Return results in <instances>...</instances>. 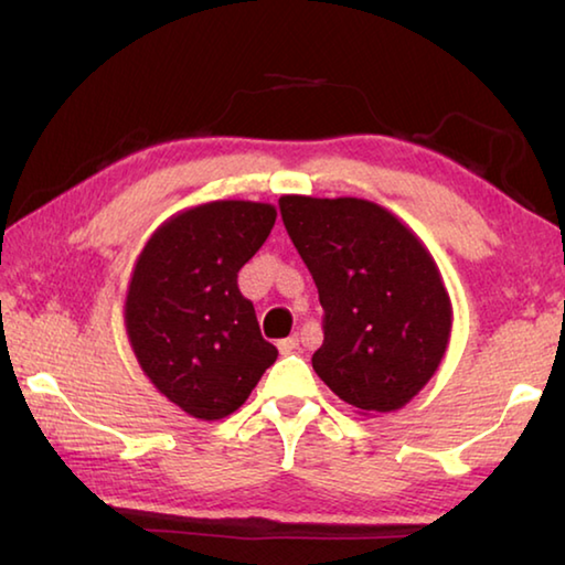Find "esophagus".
Listing matches in <instances>:
<instances>
[{
	"mask_svg": "<svg viewBox=\"0 0 565 565\" xmlns=\"http://www.w3.org/2000/svg\"><path fill=\"white\" fill-rule=\"evenodd\" d=\"M296 349H299V337H289V339L279 341V351L284 353V356H286V353H294Z\"/></svg>",
	"mask_w": 565,
	"mask_h": 565,
	"instance_id": "34e87169",
	"label": "esophagus"
}]
</instances>
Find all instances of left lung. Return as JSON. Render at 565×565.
<instances>
[{
	"label": "left lung",
	"instance_id": "obj_1",
	"mask_svg": "<svg viewBox=\"0 0 565 565\" xmlns=\"http://www.w3.org/2000/svg\"><path fill=\"white\" fill-rule=\"evenodd\" d=\"M279 206L323 306L313 371L356 414L404 408L451 341L454 306L431 252L369 199L284 194Z\"/></svg>",
	"mask_w": 565,
	"mask_h": 565
}]
</instances>
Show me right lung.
I'll list each match as a JSON object with an SVG mask.
<instances>
[{
	"mask_svg": "<svg viewBox=\"0 0 565 565\" xmlns=\"http://www.w3.org/2000/svg\"><path fill=\"white\" fill-rule=\"evenodd\" d=\"M276 222L274 204L218 199L161 224L131 269L124 327L145 376L199 420L242 408L279 356L236 274Z\"/></svg>",
	"mask_w": 565,
	"mask_h": 565,
	"instance_id": "obj_1",
	"label": "right lung"
}]
</instances>
